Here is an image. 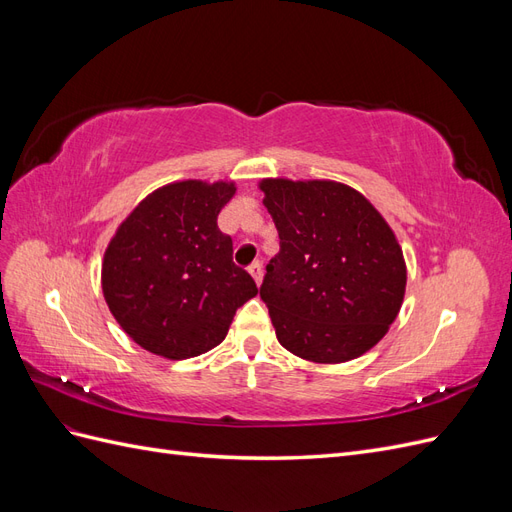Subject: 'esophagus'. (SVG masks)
I'll return each mask as SVG.
<instances>
[{"label": "esophagus", "instance_id": "esophagus-1", "mask_svg": "<svg viewBox=\"0 0 512 512\" xmlns=\"http://www.w3.org/2000/svg\"><path fill=\"white\" fill-rule=\"evenodd\" d=\"M247 271H250V275L254 277V282L256 284H260L262 282V262H252V265H250V269H247Z\"/></svg>", "mask_w": 512, "mask_h": 512}]
</instances>
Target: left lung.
Segmentation results:
<instances>
[{"mask_svg":"<svg viewBox=\"0 0 512 512\" xmlns=\"http://www.w3.org/2000/svg\"><path fill=\"white\" fill-rule=\"evenodd\" d=\"M260 190L280 235L260 286L277 342L314 363H346L374 348L406 292L391 226L337 181L262 179Z\"/></svg>","mask_w":512,"mask_h":512,"instance_id":"obj_1","label":"left lung"}]
</instances>
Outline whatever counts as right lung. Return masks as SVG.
I'll list each match as a JSON object with an SVG mask.
<instances>
[{
  "label": "right lung",
  "mask_w": 512,
  "mask_h": 512,
  "mask_svg": "<svg viewBox=\"0 0 512 512\" xmlns=\"http://www.w3.org/2000/svg\"><path fill=\"white\" fill-rule=\"evenodd\" d=\"M235 192L232 181L168 183L117 228L104 252L102 292L141 348L173 361L203 354L224 342L237 309L258 294L218 228Z\"/></svg>",
  "instance_id": "right-lung-1"
}]
</instances>
